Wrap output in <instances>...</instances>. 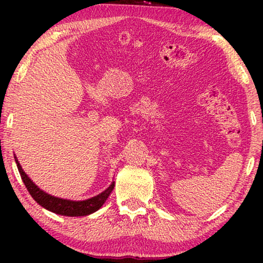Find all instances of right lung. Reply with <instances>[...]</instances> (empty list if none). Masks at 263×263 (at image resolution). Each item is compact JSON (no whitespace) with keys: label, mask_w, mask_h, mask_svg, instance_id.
Returning <instances> with one entry per match:
<instances>
[{"label":"right lung","mask_w":263,"mask_h":263,"mask_svg":"<svg viewBox=\"0 0 263 263\" xmlns=\"http://www.w3.org/2000/svg\"><path fill=\"white\" fill-rule=\"evenodd\" d=\"M15 161L17 170L20 172L21 179H23L24 184L26 185L31 196L33 197V199L37 201V203L41 204L42 207H44L46 210L51 211L56 214L67 215V217H81V215L91 214L93 212L98 211L99 208L105 203L106 199L109 197L115 186V182H112V184H111L106 190H104L102 194L85 201H70L59 199V197L49 195V194H46L43 192V190L39 189L38 186L27 177V175L25 174L23 168H21L20 164L17 163V160Z\"/></svg>","instance_id":"add662e5"}]
</instances>
